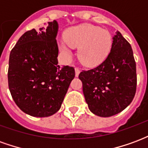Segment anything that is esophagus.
I'll return each instance as SVG.
<instances>
[{
  "instance_id": "1",
  "label": "esophagus",
  "mask_w": 148,
  "mask_h": 148,
  "mask_svg": "<svg viewBox=\"0 0 148 148\" xmlns=\"http://www.w3.org/2000/svg\"><path fill=\"white\" fill-rule=\"evenodd\" d=\"M80 72H81V70L79 69V68H77V67L75 68V76H76V77H77V76L79 75Z\"/></svg>"
}]
</instances>
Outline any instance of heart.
Here are the masks:
<instances>
[{"label":"heart","instance_id":"obj_1","mask_svg":"<svg viewBox=\"0 0 148 148\" xmlns=\"http://www.w3.org/2000/svg\"><path fill=\"white\" fill-rule=\"evenodd\" d=\"M112 39L109 31L90 24H84L68 29L65 41H62L60 49L63 54L71 57V48L77 49V57L86 66H94L101 63L109 55Z\"/></svg>","mask_w":148,"mask_h":148}]
</instances>
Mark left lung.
<instances>
[{"mask_svg":"<svg viewBox=\"0 0 148 148\" xmlns=\"http://www.w3.org/2000/svg\"><path fill=\"white\" fill-rule=\"evenodd\" d=\"M78 77L93 114L109 117L123 111L136 91V65L130 43L117 32L106 60L93 69L82 71Z\"/></svg>","mask_w":148,"mask_h":148,"instance_id":"left-lung-1","label":"left lung"}]
</instances>
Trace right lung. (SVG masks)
Instances as JSON below:
<instances>
[{"instance_id":"obj_1","label":"right lung","mask_w":148,"mask_h":148,"mask_svg":"<svg viewBox=\"0 0 148 148\" xmlns=\"http://www.w3.org/2000/svg\"><path fill=\"white\" fill-rule=\"evenodd\" d=\"M58 23L27 31L9 56L8 88L16 106L27 114L46 117L61 108L74 68L58 64Z\"/></svg>"}]
</instances>
